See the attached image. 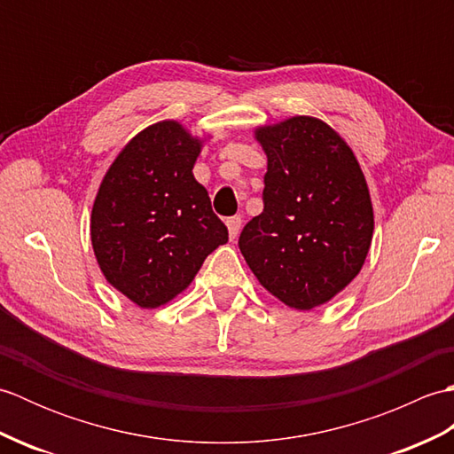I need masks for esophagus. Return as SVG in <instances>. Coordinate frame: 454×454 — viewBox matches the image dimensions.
I'll return each instance as SVG.
<instances>
[{
  "instance_id": "esophagus-1",
  "label": "esophagus",
  "mask_w": 454,
  "mask_h": 454,
  "mask_svg": "<svg viewBox=\"0 0 454 454\" xmlns=\"http://www.w3.org/2000/svg\"><path fill=\"white\" fill-rule=\"evenodd\" d=\"M242 216H230L228 220H226V226H228V234H230V238H236L238 234H239V228H242Z\"/></svg>"
}]
</instances>
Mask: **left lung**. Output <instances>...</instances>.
<instances>
[{
    "mask_svg": "<svg viewBox=\"0 0 454 454\" xmlns=\"http://www.w3.org/2000/svg\"><path fill=\"white\" fill-rule=\"evenodd\" d=\"M267 153L263 212L239 234L257 281L286 306L312 310L359 275L374 216L359 161L325 122L293 117L255 130Z\"/></svg>",
    "mask_w": 454,
    "mask_h": 454,
    "instance_id": "left-lung-1",
    "label": "left lung"
}]
</instances>
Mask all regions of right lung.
<instances>
[{
    "label": "right lung",
    "instance_id": "right-lung-1",
    "mask_svg": "<svg viewBox=\"0 0 454 454\" xmlns=\"http://www.w3.org/2000/svg\"><path fill=\"white\" fill-rule=\"evenodd\" d=\"M200 142L176 121L137 134L103 177L91 244L105 278L142 308L185 291L228 228L192 177Z\"/></svg>",
    "mask_w": 454,
    "mask_h": 454
}]
</instances>
